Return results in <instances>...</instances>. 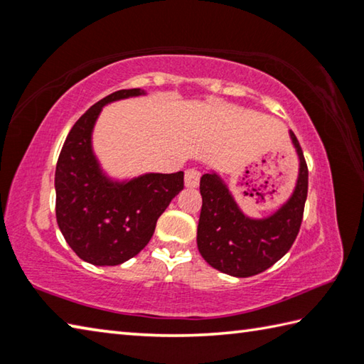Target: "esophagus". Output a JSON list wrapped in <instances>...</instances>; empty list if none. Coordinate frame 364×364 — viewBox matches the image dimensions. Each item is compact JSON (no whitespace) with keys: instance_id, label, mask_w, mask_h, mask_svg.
Wrapping results in <instances>:
<instances>
[{"instance_id":"obj_1","label":"esophagus","mask_w":364,"mask_h":364,"mask_svg":"<svg viewBox=\"0 0 364 364\" xmlns=\"http://www.w3.org/2000/svg\"><path fill=\"white\" fill-rule=\"evenodd\" d=\"M199 181H200L199 170L197 168L186 170V173H184V184H186V188H197L199 186Z\"/></svg>"}]
</instances>
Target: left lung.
<instances>
[{"mask_svg": "<svg viewBox=\"0 0 364 364\" xmlns=\"http://www.w3.org/2000/svg\"><path fill=\"white\" fill-rule=\"evenodd\" d=\"M289 136L299 157V175L293 194L272 215L247 216L220 175L210 171L200 178L197 247L203 259L220 272L239 279L261 274L285 256L296 240L307 199L309 170L291 130Z\"/></svg>", "mask_w": 364, "mask_h": 364, "instance_id": "1", "label": "left lung"}]
</instances>
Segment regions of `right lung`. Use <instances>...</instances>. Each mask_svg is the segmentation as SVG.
Wrapping results in <instances>:
<instances>
[{"label":"right lung","mask_w":364,"mask_h":364,"mask_svg":"<svg viewBox=\"0 0 364 364\" xmlns=\"http://www.w3.org/2000/svg\"><path fill=\"white\" fill-rule=\"evenodd\" d=\"M122 89L102 98L73 125L55 168V215L65 240L82 261L117 266L148 245L156 223L183 189V171L113 180L92 148V132L105 105L140 97Z\"/></svg>","instance_id":"obj_1"}]
</instances>
